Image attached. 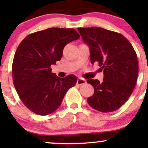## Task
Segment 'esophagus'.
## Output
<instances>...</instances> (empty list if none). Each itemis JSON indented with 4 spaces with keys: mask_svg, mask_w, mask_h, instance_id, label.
<instances>
[{
    "mask_svg": "<svg viewBox=\"0 0 148 148\" xmlns=\"http://www.w3.org/2000/svg\"><path fill=\"white\" fill-rule=\"evenodd\" d=\"M86 80L82 78H78L77 81V84L79 85V86H81V85H84L86 84Z\"/></svg>",
    "mask_w": 148,
    "mask_h": 148,
    "instance_id": "obj_1",
    "label": "esophagus"
}]
</instances>
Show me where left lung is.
I'll return each mask as SVG.
<instances>
[{
	"label": "left lung",
	"mask_w": 148,
	"mask_h": 148,
	"mask_svg": "<svg viewBox=\"0 0 148 148\" xmlns=\"http://www.w3.org/2000/svg\"><path fill=\"white\" fill-rule=\"evenodd\" d=\"M85 43L90 47V61L98 62L104 71L103 82L88 79L94 94L89 105L102 112L117 110L128 100L138 75V60L133 46L122 34L102 27H79Z\"/></svg>",
	"instance_id": "8db88e82"
}]
</instances>
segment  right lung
Masks as SVG:
<instances>
[{
    "mask_svg": "<svg viewBox=\"0 0 148 148\" xmlns=\"http://www.w3.org/2000/svg\"><path fill=\"white\" fill-rule=\"evenodd\" d=\"M79 37L73 28L52 27L29 34L19 44L12 65L13 84L29 110L42 116L51 114L76 84L74 75L60 78L50 66L61 59L66 44Z\"/></svg>",
    "mask_w": 148,
    "mask_h": 148,
    "instance_id": "right-lung-1",
    "label": "right lung"
}]
</instances>
